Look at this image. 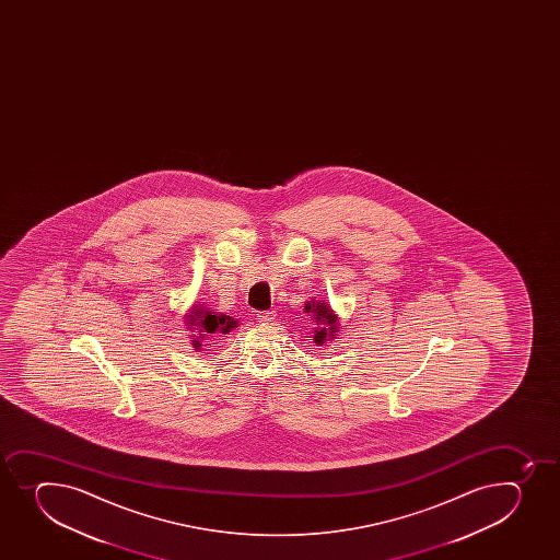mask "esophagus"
Listing matches in <instances>:
<instances>
[{"label":"esophagus","instance_id":"esophagus-1","mask_svg":"<svg viewBox=\"0 0 560 560\" xmlns=\"http://www.w3.org/2000/svg\"><path fill=\"white\" fill-rule=\"evenodd\" d=\"M257 319H259V323H270L271 319H276V312H273V311L259 312V314H257Z\"/></svg>","mask_w":560,"mask_h":560}]
</instances>
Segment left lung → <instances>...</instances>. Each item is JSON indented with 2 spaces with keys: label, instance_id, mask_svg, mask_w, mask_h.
<instances>
[{
  "label": "left lung",
  "instance_id": "left-lung-1",
  "mask_svg": "<svg viewBox=\"0 0 560 560\" xmlns=\"http://www.w3.org/2000/svg\"><path fill=\"white\" fill-rule=\"evenodd\" d=\"M305 314H311V322L314 323V343L322 345L332 339H338L339 317L332 311V306L325 301L311 300L305 303Z\"/></svg>",
  "mask_w": 560,
  "mask_h": 560
}]
</instances>
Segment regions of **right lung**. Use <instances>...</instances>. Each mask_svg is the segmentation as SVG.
I'll return each mask as SVG.
<instances>
[{"label": "right lung", "instance_id": "add662e5", "mask_svg": "<svg viewBox=\"0 0 560 560\" xmlns=\"http://www.w3.org/2000/svg\"><path fill=\"white\" fill-rule=\"evenodd\" d=\"M184 323L191 332V345L194 349L199 352L205 341L211 334H228L233 328H237V319L226 316V314H217V312L210 311L205 303H194V306H189L186 314H184Z\"/></svg>", "mask_w": 560, "mask_h": 560}]
</instances>
